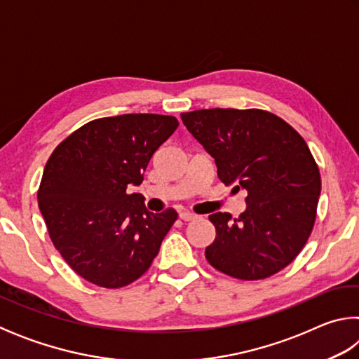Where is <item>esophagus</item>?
Instances as JSON below:
<instances>
[{
	"label": "esophagus",
	"instance_id": "obj_1",
	"mask_svg": "<svg viewBox=\"0 0 359 359\" xmlns=\"http://www.w3.org/2000/svg\"><path fill=\"white\" fill-rule=\"evenodd\" d=\"M179 218H180L182 222H193V220H196L198 215L191 214V212H180V214H179Z\"/></svg>",
	"mask_w": 359,
	"mask_h": 359
}]
</instances>
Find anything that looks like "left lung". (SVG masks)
Returning <instances> with one entry per match:
<instances>
[{
	"label": "left lung",
	"mask_w": 359,
	"mask_h": 359,
	"mask_svg": "<svg viewBox=\"0 0 359 359\" xmlns=\"http://www.w3.org/2000/svg\"><path fill=\"white\" fill-rule=\"evenodd\" d=\"M180 117L214 158L218 179L247 191L238 218L209 215L217 236L205 258L241 280L283 269L306 245L317 217L321 180L306 141L287 121L259 109H203Z\"/></svg>",
	"instance_id": "obj_1"
}]
</instances>
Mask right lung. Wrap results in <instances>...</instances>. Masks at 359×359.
<instances>
[{
	"label": "right lung",
	"instance_id": "1",
	"mask_svg": "<svg viewBox=\"0 0 359 359\" xmlns=\"http://www.w3.org/2000/svg\"><path fill=\"white\" fill-rule=\"evenodd\" d=\"M171 115L123 114L90 121L53 150L38 204L48 234L71 269L102 288L137 280L160 252L177 212L151 214L142 184L158 147L177 128Z\"/></svg>",
	"mask_w": 359,
	"mask_h": 359
}]
</instances>
